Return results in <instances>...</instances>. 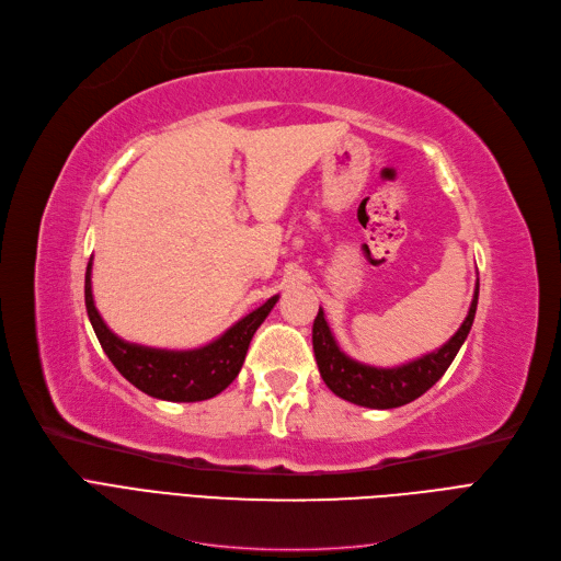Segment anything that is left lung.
I'll return each mask as SVG.
<instances>
[{
    "instance_id": "obj_1",
    "label": "left lung",
    "mask_w": 561,
    "mask_h": 561,
    "mask_svg": "<svg viewBox=\"0 0 561 561\" xmlns=\"http://www.w3.org/2000/svg\"><path fill=\"white\" fill-rule=\"evenodd\" d=\"M476 306L478 285L471 299L469 316L448 343H443L438 351L422 355L409 364L392 366V369H380V366H369L347 357L339 347L320 308L313 322V353L320 376L327 388L345 401L366 405V409H399V405L411 403L417 397H422L443 374L448 371V366L459 353L461 343L467 341L471 332Z\"/></svg>"
}]
</instances>
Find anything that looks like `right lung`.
Instances as JSON below:
<instances>
[{"instance_id": "obj_1", "label": "right lung", "mask_w": 561, "mask_h": 561, "mask_svg": "<svg viewBox=\"0 0 561 561\" xmlns=\"http://www.w3.org/2000/svg\"><path fill=\"white\" fill-rule=\"evenodd\" d=\"M90 276L92 260L85 272V308L106 357L134 388L164 401H204L220 394L239 376L253 334L278 301V295L266 299L208 345L195 351H160V347L127 343L108 330L94 308Z\"/></svg>"}]
</instances>
